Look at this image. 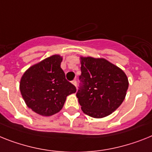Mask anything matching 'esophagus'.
<instances>
[{
    "label": "esophagus",
    "instance_id": "esophagus-1",
    "mask_svg": "<svg viewBox=\"0 0 152 152\" xmlns=\"http://www.w3.org/2000/svg\"><path fill=\"white\" fill-rule=\"evenodd\" d=\"M71 83L73 84L75 86H77V81H76V80H73V81H71Z\"/></svg>",
    "mask_w": 152,
    "mask_h": 152
}]
</instances>
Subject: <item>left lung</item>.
Segmentation results:
<instances>
[{
	"label": "left lung",
	"mask_w": 152,
	"mask_h": 152,
	"mask_svg": "<svg viewBox=\"0 0 152 152\" xmlns=\"http://www.w3.org/2000/svg\"><path fill=\"white\" fill-rule=\"evenodd\" d=\"M76 96L84 113L102 118L114 112L125 99L128 79L121 69L105 59L81 57Z\"/></svg>",
	"instance_id": "8db88e82"
}]
</instances>
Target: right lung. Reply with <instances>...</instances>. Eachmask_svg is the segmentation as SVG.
I'll list each match as a JSON object with an SVG mask.
<instances>
[{"mask_svg":"<svg viewBox=\"0 0 152 152\" xmlns=\"http://www.w3.org/2000/svg\"><path fill=\"white\" fill-rule=\"evenodd\" d=\"M59 55L45 59L28 68L20 81V91L26 105L42 116H51L63 108L66 97L76 92L61 67Z\"/></svg>","mask_w":152,"mask_h":152,"instance_id":"add662e5","label":"right lung"}]
</instances>
